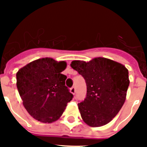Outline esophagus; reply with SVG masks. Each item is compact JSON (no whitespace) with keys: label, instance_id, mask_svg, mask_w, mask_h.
<instances>
[{"label":"esophagus","instance_id":"esophagus-1","mask_svg":"<svg viewBox=\"0 0 147 147\" xmlns=\"http://www.w3.org/2000/svg\"><path fill=\"white\" fill-rule=\"evenodd\" d=\"M71 93H72L73 95H74L75 93H76V88L74 86H73L72 88H71Z\"/></svg>","mask_w":147,"mask_h":147}]
</instances>
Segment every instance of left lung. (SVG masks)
<instances>
[{"label": "left lung", "mask_w": 147, "mask_h": 147, "mask_svg": "<svg viewBox=\"0 0 147 147\" xmlns=\"http://www.w3.org/2000/svg\"><path fill=\"white\" fill-rule=\"evenodd\" d=\"M71 66L86 82V98L78 104L82 119L90 127L108 124L125 102L129 85L128 70L119 62L104 57L88 62L72 61Z\"/></svg>", "instance_id": "obj_1"}]
</instances>
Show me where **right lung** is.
<instances>
[{
  "label": "right lung",
  "instance_id": "add662e5",
  "mask_svg": "<svg viewBox=\"0 0 147 147\" xmlns=\"http://www.w3.org/2000/svg\"><path fill=\"white\" fill-rule=\"evenodd\" d=\"M65 61L42 58L30 62L16 74L17 88L27 112L36 120L52 123L60 118L73 94L65 86Z\"/></svg>",
  "mask_w": 147,
  "mask_h": 147
}]
</instances>
